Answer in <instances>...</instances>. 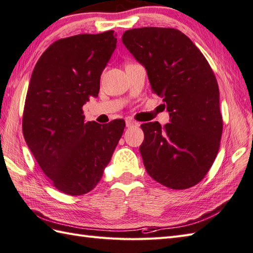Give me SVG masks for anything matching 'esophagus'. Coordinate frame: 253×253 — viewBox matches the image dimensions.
I'll return each instance as SVG.
<instances>
[{
    "label": "esophagus",
    "mask_w": 253,
    "mask_h": 253,
    "mask_svg": "<svg viewBox=\"0 0 253 253\" xmlns=\"http://www.w3.org/2000/svg\"><path fill=\"white\" fill-rule=\"evenodd\" d=\"M126 126L127 127H137L139 126V124L135 121H131V120H126Z\"/></svg>",
    "instance_id": "34e87169"
}]
</instances>
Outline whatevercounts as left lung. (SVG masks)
Here are the masks:
<instances>
[{
    "instance_id": "left-lung-1",
    "label": "left lung",
    "mask_w": 253,
    "mask_h": 253,
    "mask_svg": "<svg viewBox=\"0 0 253 253\" xmlns=\"http://www.w3.org/2000/svg\"><path fill=\"white\" fill-rule=\"evenodd\" d=\"M123 43L147 69L154 93L163 98L169 122L141 125L139 148L148 174L170 189H187L207 175L223 131L219 91L211 66L181 31L143 27L124 32Z\"/></svg>"
}]
</instances>
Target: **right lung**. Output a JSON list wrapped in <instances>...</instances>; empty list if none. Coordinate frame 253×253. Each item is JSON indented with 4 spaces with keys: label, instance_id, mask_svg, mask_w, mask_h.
<instances>
[{
    "label": "right lung",
    "instance_id": "add662e5",
    "mask_svg": "<svg viewBox=\"0 0 253 253\" xmlns=\"http://www.w3.org/2000/svg\"><path fill=\"white\" fill-rule=\"evenodd\" d=\"M114 31L77 35L52 43L31 74L23 115L27 146L53 186L71 196L102 178L125 121L84 122L83 106L98 96L101 74L116 47Z\"/></svg>",
    "mask_w": 253,
    "mask_h": 253
}]
</instances>
